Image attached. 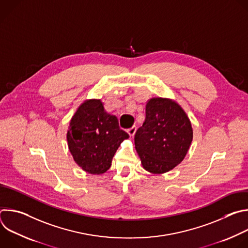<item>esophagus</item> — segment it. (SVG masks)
<instances>
[{
  "label": "esophagus",
  "mask_w": 248,
  "mask_h": 248,
  "mask_svg": "<svg viewBox=\"0 0 248 248\" xmlns=\"http://www.w3.org/2000/svg\"><path fill=\"white\" fill-rule=\"evenodd\" d=\"M127 132H128V134H129L130 136H133V135L135 134V132H136V126H135V125L131 126L130 128L127 129Z\"/></svg>",
  "instance_id": "1"
}]
</instances>
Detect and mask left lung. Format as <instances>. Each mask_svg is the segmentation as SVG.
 Returning <instances> with one entry per match:
<instances>
[{
	"label": "left lung",
	"instance_id": "left-lung-1",
	"mask_svg": "<svg viewBox=\"0 0 248 248\" xmlns=\"http://www.w3.org/2000/svg\"><path fill=\"white\" fill-rule=\"evenodd\" d=\"M146 118L134 135V144L143 168L164 173L178 166L191 144L190 121L181 106L166 98L146 104Z\"/></svg>",
	"mask_w": 248,
	"mask_h": 248
}]
</instances>
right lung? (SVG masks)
<instances>
[{
    "label": "right lung",
    "instance_id": "add662e5",
    "mask_svg": "<svg viewBox=\"0 0 248 248\" xmlns=\"http://www.w3.org/2000/svg\"><path fill=\"white\" fill-rule=\"evenodd\" d=\"M128 134L120 128L116 116L105 111L101 100L83 102L70 121L66 134L68 149L85 171H107L123 140Z\"/></svg>",
    "mask_w": 248,
    "mask_h": 248
}]
</instances>
